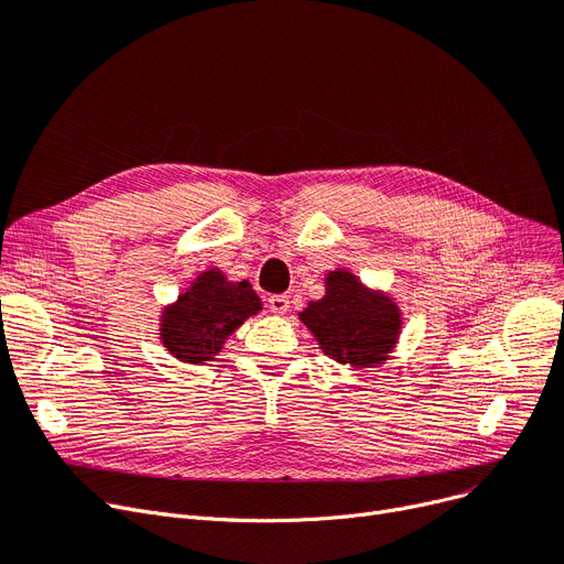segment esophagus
<instances>
[{"instance_id": "obj_1", "label": "esophagus", "mask_w": 564, "mask_h": 564, "mask_svg": "<svg viewBox=\"0 0 564 564\" xmlns=\"http://www.w3.org/2000/svg\"><path fill=\"white\" fill-rule=\"evenodd\" d=\"M269 308H271V314H276V316L288 314L290 297H288V295H271V297H269Z\"/></svg>"}]
</instances>
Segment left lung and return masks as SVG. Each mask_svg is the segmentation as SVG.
<instances>
[{
	"mask_svg": "<svg viewBox=\"0 0 564 564\" xmlns=\"http://www.w3.org/2000/svg\"><path fill=\"white\" fill-rule=\"evenodd\" d=\"M321 350L339 365L367 369L383 365L400 341L402 311L383 290L367 288L352 271L325 276V295L300 314Z\"/></svg>",
	"mask_w": 564,
	"mask_h": 564,
	"instance_id": "left-lung-1",
	"label": "left lung"
}]
</instances>
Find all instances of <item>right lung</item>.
<instances>
[{"label": "right lung", "instance_id": "add662e5", "mask_svg": "<svg viewBox=\"0 0 564 564\" xmlns=\"http://www.w3.org/2000/svg\"><path fill=\"white\" fill-rule=\"evenodd\" d=\"M262 311V300L248 281H229L218 267L202 271L176 302L160 314V341L187 365L212 362L225 341Z\"/></svg>", "mask_w": 564, "mask_h": 564}]
</instances>
